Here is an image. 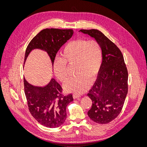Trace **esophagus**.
I'll return each instance as SVG.
<instances>
[{"mask_svg":"<svg viewBox=\"0 0 147 147\" xmlns=\"http://www.w3.org/2000/svg\"><path fill=\"white\" fill-rule=\"evenodd\" d=\"M73 96V98H77L80 97V96L78 95V94H74Z\"/></svg>","mask_w":147,"mask_h":147,"instance_id":"obj_1","label":"esophagus"}]
</instances>
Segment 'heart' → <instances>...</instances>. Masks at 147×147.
Masks as SVG:
<instances>
[{"instance_id":"obj_1","label":"heart","mask_w":147,"mask_h":147,"mask_svg":"<svg viewBox=\"0 0 147 147\" xmlns=\"http://www.w3.org/2000/svg\"><path fill=\"white\" fill-rule=\"evenodd\" d=\"M61 59L55 61L53 68L56 77L64 82L68 78L66 64H74L76 76L64 84L67 92L80 94L86 92L98 74L102 61V49L96 40L80 38L70 42L63 50Z\"/></svg>"}]
</instances>
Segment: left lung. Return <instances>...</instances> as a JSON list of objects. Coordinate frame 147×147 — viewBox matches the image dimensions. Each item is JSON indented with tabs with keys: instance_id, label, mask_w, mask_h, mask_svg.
<instances>
[{
	"instance_id": "obj_1",
	"label": "left lung",
	"mask_w": 147,
	"mask_h": 147,
	"mask_svg": "<svg viewBox=\"0 0 147 147\" xmlns=\"http://www.w3.org/2000/svg\"><path fill=\"white\" fill-rule=\"evenodd\" d=\"M94 38L102 49V61L87 96L92 106L87 114L98 124H108L121 113L128 92V71L119 48L97 29L80 30Z\"/></svg>"
}]
</instances>
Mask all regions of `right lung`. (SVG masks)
I'll list each match as a JSON object with an SVG mask.
<instances>
[{
  "label": "right lung",
  "instance_id": "1",
  "mask_svg": "<svg viewBox=\"0 0 147 147\" xmlns=\"http://www.w3.org/2000/svg\"><path fill=\"white\" fill-rule=\"evenodd\" d=\"M73 34L72 29L51 28L42 30L28 45L24 62L32 50L38 49L47 53L53 66L57 51ZM23 80L25 96L32 116L40 124L48 128L61 125L67 118V106L73 101V95H63L61 86L53 78L45 87L34 86L24 77Z\"/></svg>",
  "mask_w": 147,
  "mask_h": 147
}]
</instances>
